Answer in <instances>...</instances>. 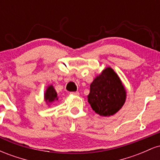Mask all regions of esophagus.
Returning a JSON list of instances; mask_svg holds the SVG:
<instances>
[{"label": "esophagus", "mask_w": 160, "mask_h": 160, "mask_svg": "<svg viewBox=\"0 0 160 160\" xmlns=\"http://www.w3.org/2000/svg\"><path fill=\"white\" fill-rule=\"evenodd\" d=\"M71 95H74V96H78V95H80V93L78 92H71Z\"/></svg>", "instance_id": "34e87169"}]
</instances>
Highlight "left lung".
Segmentation results:
<instances>
[{
	"label": "left lung",
	"mask_w": 160,
	"mask_h": 160,
	"mask_svg": "<svg viewBox=\"0 0 160 160\" xmlns=\"http://www.w3.org/2000/svg\"><path fill=\"white\" fill-rule=\"evenodd\" d=\"M88 102L95 113L111 117L117 113L126 102V90L118 74L107 67L90 84Z\"/></svg>",
	"instance_id": "8db88e82"
}]
</instances>
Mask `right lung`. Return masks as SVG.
Wrapping results in <instances>:
<instances>
[{
  "mask_svg": "<svg viewBox=\"0 0 160 160\" xmlns=\"http://www.w3.org/2000/svg\"><path fill=\"white\" fill-rule=\"evenodd\" d=\"M43 98H44L45 102L48 106L50 105L52 102H56L58 99V94H57L56 89L52 85H49L47 87L43 94Z\"/></svg>",
  "mask_w": 160,
  "mask_h": 160,
  "instance_id": "right-lung-1",
  "label": "right lung"
}]
</instances>
